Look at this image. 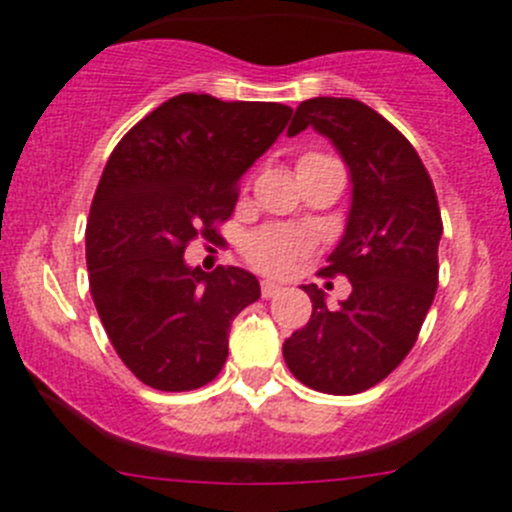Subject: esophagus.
<instances>
[{
    "instance_id": "esophagus-1",
    "label": "esophagus",
    "mask_w": 512,
    "mask_h": 512,
    "mask_svg": "<svg viewBox=\"0 0 512 512\" xmlns=\"http://www.w3.org/2000/svg\"><path fill=\"white\" fill-rule=\"evenodd\" d=\"M278 291H281V283H276V281H261V296H263V298H273Z\"/></svg>"
}]
</instances>
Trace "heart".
I'll use <instances>...</instances> for the list:
<instances>
[{
  "label": "heart",
  "mask_w": 512,
  "mask_h": 512,
  "mask_svg": "<svg viewBox=\"0 0 512 512\" xmlns=\"http://www.w3.org/2000/svg\"><path fill=\"white\" fill-rule=\"evenodd\" d=\"M323 164H338L336 159L326 154H316V151H308L298 159V171L311 169V166H323ZM311 251V236L301 229H293V226H263V229L254 231V234L246 239L244 256L251 266L258 268L263 273H273V276H281L286 273L293 263L301 256H306Z\"/></svg>",
  "instance_id": "obj_1"
}]
</instances>
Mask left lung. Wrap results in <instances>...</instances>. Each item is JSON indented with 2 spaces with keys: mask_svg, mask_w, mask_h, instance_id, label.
I'll use <instances>...</instances> for the list:
<instances>
[{
  "mask_svg": "<svg viewBox=\"0 0 512 512\" xmlns=\"http://www.w3.org/2000/svg\"><path fill=\"white\" fill-rule=\"evenodd\" d=\"M328 136L351 169L346 234L323 276H346L351 296L328 308L316 283L308 323L283 343L286 366L303 386L353 396L381 383L418 341L438 288V196L411 141L356 99L301 101L288 136Z\"/></svg>",
  "mask_w": 512,
  "mask_h": 512,
  "instance_id": "obj_1",
  "label": "left lung"
}]
</instances>
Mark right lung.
I'll return each mask as SVG.
<instances>
[{
    "instance_id": "add662e5",
    "label": "right lung",
    "mask_w": 512,
    "mask_h": 512,
    "mask_svg": "<svg viewBox=\"0 0 512 512\" xmlns=\"http://www.w3.org/2000/svg\"><path fill=\"white\" fill-rule=\"evenodd\" d=\"M291 114L276 101L179 94L111 151L86 224L89 291L111 346L146 386L194 391L224 368L231 321L261 286L244 268H189L184 251L196 236L221 239L241 176Z\"/></svg>"
}]
</instances>
